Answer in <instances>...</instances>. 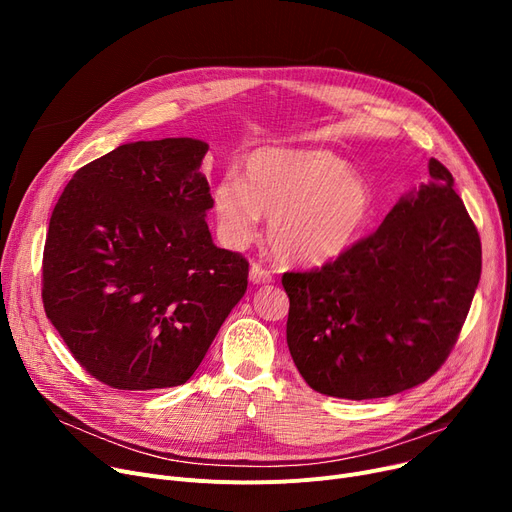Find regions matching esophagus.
I'll return each mask as SVG.
<instances>
[{
	"label": "esophagus",
	"mask_w": 512,
	"mask_h": 512,
	"mask_svg": "<svg viewBox=\"0 0 512 512\" xmlns=\"http://www.w3.org/2000/svg\"><path fill=\"white\" fill-rule=\"evenodd\" d=\"M249 278L253 284H270L274 280L272 272H267L265 267H261L259 263H251V270H249Z\"/></svg>",
	"instance_id": "esophagus-1"
}]
</instances>
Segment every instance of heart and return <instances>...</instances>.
<instances>
[{
    "mask_svg": "<svg viewBox=\"0 0 512 512\" xmlns=\"http://www.w3.org/2000/svg\"><path fill=\"white\" fill-rule=\"evenodd\" d=\"M211 207L228 247H247L265 215L282 261L321 265L361 238L375 197L369 182L330 151L267 147L247 157L245 176L228 174L215 184Z\"/></svg>",
    "mask_w": 512,
    "mask_h": 512,
    "instance_id": "b5f03b06",
    "label": "heart"
}]
</instances>
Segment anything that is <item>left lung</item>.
<instances>
[{
  "mask_svg": "<svg viewBox=\"0 0 512 512\" xmlns=\"http://www.w3.org/2000/svg\"><path fill=\"white\" fill-rule=\"evenodd\" d=\"M481 276V240L452 174L429 182L382 226L311 272H286V342L319 394L365 400L423 384L442 367Z\"/></svg>",
  "mask_w": 512,
  "mask_h": 512,
  "instance_id": "1",
  "label": "left lung"
}]
</instances>
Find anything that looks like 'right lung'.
Listing matches in <instances>:
<instances>
[{"mask_svg":"<svg viewBox=\"0 0 512 512\" xmlns=\"http://www.w3.org/2000/svg\"><path fill=\"white\" fill-rule=\"evenodd\" d=\"M209 145H120L53 207L43 307L72 357L118 390L180 386L247 290L249 261L213 245L199 172Z\"/></svg>","mask_w":512,"mask_h":512,"instance_id":"1","label":"right lung"}]
</instances>
